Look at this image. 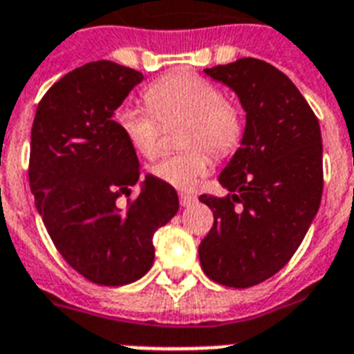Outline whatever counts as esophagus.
<instances>
[{
  "instance_id": "obj_1",
  "label": "esophagus",
  "mask_w": 354,
  "mask_h": 354,
  "mask_svg": "<svg viewBox=\"0 0 354 354\" xmlns=\"http://www.w3.org/2000/svg\"><path fill=\"white\" fill-rule=\"evenodd\" d=\"M179 201L180 207H190V205L197 201V197L192 196V194H179Z\"/></svg>"
}]
</instances>
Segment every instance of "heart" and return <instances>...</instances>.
I'll return each instance as SVG.
<instances>
[{"instance_id":"b5f03b06","label":"heart","mask_w":354,"mask_h":354,"mask_svg":"<svg viewBox=\"0 0 354 354\" xmlns=\"http://www.w3.org/2000/svg\"><path fill=\"white\" fill-rule=\"evenodd\" d=\"M144 100L151 112L125 106L116 114V127L142 157H153L157 151L158 121L186 122L185 147H205L214 155L231 153L242 138V114L207 79L192 73H169L147 86ZM207 169V155L201 149H190L164 155L151 164L149 171L166 185L188 190Z\"/></svg>"}]
</instances>
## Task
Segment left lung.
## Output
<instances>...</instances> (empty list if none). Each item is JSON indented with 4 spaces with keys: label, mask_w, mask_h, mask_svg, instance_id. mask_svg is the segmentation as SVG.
Returning a JSON list of instances; mask_svg holds the SVG:
<instances>
[{
    "label": "left lung",
    "mask_w": 354,
    "mask_h": 354,
    "mask_svg": "<svg viewBox=\"0 0 354 354\" xmlns=\"http://www.w3.org/2000/svg\"><path fill=\"white\" fill-rule=\"evenodd\" d=\"M205 73L238 95L245 129L218 179L229 194L199 197L214 214L199 260L212 281L249 288L286 266L316 218L322 131L297 86L264 60L240 59Z\"/></svg>",
    "instance_id": "left-lung-1"
}]
</instances>
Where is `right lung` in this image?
Here are the masks:
<instances>
[{
    "label": "right lung",
    "mask_w": 354,
    "mask_h": 354,
    "mask_svg": "<svg viewBox=\"0 0 354 354\" xmlns=\"http://www.w3.org/2000/svg\"><path fill=\"white\" fill-rule=\"evenodd\" d=\"M144 75L111 60L88 62L57 81L38 103L29 185L55 248L88 281L122 286L155 260L153 234L179 210L174 186L146 175L114 112ZM140 186L127 209L120 195Z\"/></svg>",
    "instance_id": "1"
}]
</instances>
